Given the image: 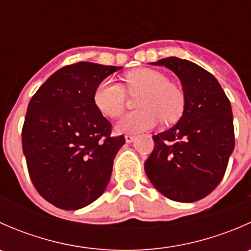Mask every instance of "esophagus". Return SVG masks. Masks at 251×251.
<instances>
[{"mask_svg": "<svg viewBox=\"0 0 251 251\" xmlns=\"http://www.w3.org/2000/svg\"><path fill=\"white\" fill-rule=\"evenodd\" d=\"M125 141H126V143H131V142L135 141V136L127 133V135H125Z\"/></svg>", "mask_w": 251, "mask_h": 251, "instance_id": "esophagus-1", "label": "esophagus"}]
</instances>
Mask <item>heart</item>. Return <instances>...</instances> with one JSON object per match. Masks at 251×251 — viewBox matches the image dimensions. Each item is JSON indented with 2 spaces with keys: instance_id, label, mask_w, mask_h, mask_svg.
<instances>
[{
  "instance_id": "b5f03b06",
  "label": "heart",
  "mask_w": 251,
  "mask_h": 251,
  "mask_svg": "<svg viewBox=\"0 0 251 251\" xmlns=\"http://www.w3.org/2000/svg\"><path fill=\"white\" fill-rule=\"evenodd\" d=\"M126 90L131 95L141 93L140 110L126 114L116 124L120 133H140L155 127L161 120L175 121L184 110V95L176 85L158 70L140 68L125 75ZM97 109L108 118H119L126 107V93L119 83L110 78L103 80L93 93Z\"/></svg>"
}]
</instances>
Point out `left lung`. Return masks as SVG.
I'll return each mask as SVG.
<instances>
[{"label":"left lung","instance_id":"8db88e82","mask_svg":"<svg viewBox=\"0 0 251 251\" xmlns=\"http://www.w3.org/2000/svg\"><path fill=\"white\" fill-rule=\"evenodd\" d=\"M151 64L177 75L184 110L176 125L153 136L154 149L144 170L166 198L181 203L201 201L224 178L234 149L231 103L214 75L196 63L169 57Z\"/></svg>","mask_w":251,"mask_h":251}]
</instances>
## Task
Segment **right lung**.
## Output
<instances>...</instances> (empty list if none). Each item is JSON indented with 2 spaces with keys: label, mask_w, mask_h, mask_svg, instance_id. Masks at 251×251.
I'll list each match as a JSON object with an SVG mask.
<instances>
[{
  "label": "right lung",
  "mask_w": 251,
  "mask_h": 251,
  "mask_svg": "<svg viewBox=\"0 0 251 251\" xmlns=\"http://www.w3.org/2000/svg\"><path fill=\"white\" fill-rule=\"evenodd\" d=\"M121 67L78 62L57 70L32 96L22 131L35 188L48 203L77 210L100 198L125 137L93 102L97 86Z\"/></svg>",
  "instance_id": "add662e5"
}]
</instances>
